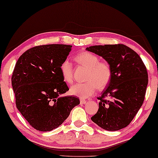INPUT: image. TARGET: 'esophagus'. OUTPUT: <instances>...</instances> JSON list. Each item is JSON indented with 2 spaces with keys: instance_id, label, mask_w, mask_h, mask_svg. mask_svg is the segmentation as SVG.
Returning a JSON list of instances; mask_svg holds the SVG:
<instances>
[{
  "instance_id": "obj_1",
  "label": "esophagus",
  "mask_w": 158,
  "mask_h": 158,
  "mask_svg": "<svg viewBox=\"0 0 158 158\" xmlns=\"http://www.w3.org/2000/svg\"><path fill=\"white\" fill-rule=\"evenodd\" d=\"M86 102H87V101H86V100H84V99L80 100V103L81 104H85V103H86Z\"/></svg>"
}]
</instances>
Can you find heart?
I'll return each instance as SVG.
<instances>
[{"mask_svg":"<svg viewBox=\"0 0 158 158\" xmlns=\"http://www.w3.org/2000/svg\"><path fill=\"white\" fill-rule=\"evenodd\" d=\"M75 61L80 66L88 69L85 83L77 84L70 89V93L81 98H86L96 93L97 88L103 89L109 84L112 78V67L106 60H100L96 54L82 52L75 56ZM62 79L67 84L73 82V65L68 60H64L60 65Z\"/></svg>","mask_w":158,"mask_h":158,"instance_id":"obj_1","label":"heart"}]
</instances>
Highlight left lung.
<instances>
[{"instance_id":"8db88e82","label":"left lung","mask_w":158,"mask_h":158,"mask_svg":"<svg viewBox=\"0 0 158 158\" xmlns=\"http://www.w3.org/2000/svg\"><path fill=\"white\" fill-rule=\"evenodd\" d=\"M86 50L103 57L112 71L107 89L98 98L99 108L91 120L107 131L123 129L143 103L148 83L146 67L139 55L124 44L94 46Z\"/></svg>"}]
</instances>
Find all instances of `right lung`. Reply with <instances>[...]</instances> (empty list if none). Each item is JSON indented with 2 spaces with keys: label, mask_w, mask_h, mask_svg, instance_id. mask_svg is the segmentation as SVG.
<instances>
[{
  "label": "right lung",
  "mask_w": 158,
  "mask_h": 158,
  "mask_svg": "<svg viewBox=\"0 0 158 158\" xmlns=\"http://www.w3.org/2000/svg\"><path fill=\"white\" fill-rule=\"evenodd\" d=\"M72 46L42 45L31 48L19 57L12 75L17 108L36 130L50 131L61 125L79 98L62 97L69 91L60 65Z\"/></svg>",
  "instance_id": "add662e5"
}]
</instances>
